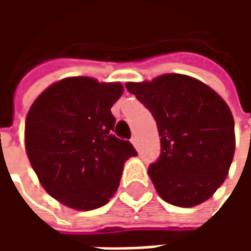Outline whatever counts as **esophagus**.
<instances>
[{
	"label": "esophagus",
	"mask_w": 251,
	"mask_h": 251,
	"mask_svg": "<svg viewBox=\"0 0 251 251\" xmlns=\"http://www.w3.org/2000/svg\"><path fill=\"white\" fill-rule=\"evenodd\" d=\"M131 144H133V145H134V147L136 148H138V141H137V137L136 136H133L131 137Z\"/></svg>",
	"instance_id": "obj_1"
}]
</instances>
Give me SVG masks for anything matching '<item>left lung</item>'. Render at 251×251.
Listing matches in <instances>:
<instances>
[{"mask_svg": "<svg viewBox=\"0 0 251 251\" xmlns=\"http://www.w3.org/2000/svg\"><path fill=\"white\" fill-rule=\"evenodd\" d=\"M156 120L161 153L148 175L167 203L194 207L226 180L235 151L231 110L195 77L165 74L152 82L126 83Z\"/></svg>", "mask_w": 251, "mask_h": 251, "instance_id": "left-lung-1", "label": "left lung"}]
</instances>
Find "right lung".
I'll return each instance as SVG.
<instances>
[{
    "label": "right lung",
    "mask_w": 251,
    "mask_h": 251,
    "mask_svg": "<svg viewBox=\"0 0 251 251\" xmlns=\"http://www.w3.org/2000/svg\"><path fill=\"white\" fill-rule=\"evenodd\" d=\"M118 82L74 76L37 97L25 121V151L52 198L74 210L104 205L120 185L124 164L137 156L129 141L113 134Z\"/></svg>",
    "instance_id": "add662e5"
}]
</instances>
